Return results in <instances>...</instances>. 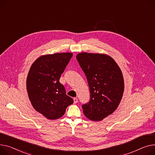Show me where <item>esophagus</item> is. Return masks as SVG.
<instances>
[{"instance_id":"1","label":"esophagus","mask_w":155,"mask_h":155,"mask_svg":"<svg viewBox=\"0 0 155 155\" xmlns=\"http://www.w3.org/2000/svg\"><path fill=\"white\" fill-rule=\"evenodd\" d=\"M74 104H77V103L78 102V99H77V98H74Z\"/></svg>"}]
</instances>
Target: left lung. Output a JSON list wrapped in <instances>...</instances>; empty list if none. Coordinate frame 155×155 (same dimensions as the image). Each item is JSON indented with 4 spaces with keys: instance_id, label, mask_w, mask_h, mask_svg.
Segmentation results:
<instances>
[{
    "instance_id": "left-lung-1",
    "label": "left lung",
    "mask_w": 155,
    "mask_h": 155,
    "mask_svg": "<svg viewBox=\"0 0 155 155\" xmlns=\"http://www.w3.org/2000/svg\"><path fill=\"white\" fill-rule=\"evenodd\" d=\"M77 59L85 73L90 100L82 105L89 120L99 121L118 108L124 91V79L121 69L113 58L104 54L82 52Z\"/></svg>"
}]
</instances>
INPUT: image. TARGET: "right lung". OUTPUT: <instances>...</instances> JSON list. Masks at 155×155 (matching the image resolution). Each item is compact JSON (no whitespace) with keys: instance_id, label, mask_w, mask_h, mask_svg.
<instances>
[{"instance_id":"add662e5","label":"right lung","mask_w":155,"mask_h":155,"mask_svg":"<svg viewBox=\"0 0 155 155\" xmlns=\"http://www.w3.org/2000/svg\"><path fill=\"white\" fill-rule=\"evenodd\" d=\"M73 54L55 53L39 57L31 65L27 90L34 108L48 120L62 117L74 100L59 81Z\"/></svg>"}]
</instances>
